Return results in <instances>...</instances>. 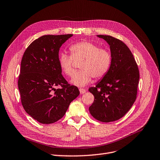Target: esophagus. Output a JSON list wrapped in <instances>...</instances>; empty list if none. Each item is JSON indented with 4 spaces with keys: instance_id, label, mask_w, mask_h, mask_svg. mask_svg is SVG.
Returning a JSON list of instances; mask_svg holds the SVG:
<instances>
[{
    "instance_id": "esophagus-1",
    "label": "esophagus",
    "mask_w": 160,
    "mask_h": 160,
    "mask_svg": "<svg viewBox=\"0 0 160 160\" xmlns=\"http://www.w3.org/2000/svg\"><path fill=\"white\" fill-rule=\"evenodd\" d=\"M79 92H80V93H81V94H83L86 93L87 90H85L84 88H79Z\"/></svg>"
}]
</instances>
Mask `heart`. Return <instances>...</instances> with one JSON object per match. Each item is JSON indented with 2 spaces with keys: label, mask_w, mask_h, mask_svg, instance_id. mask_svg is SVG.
I'll use <instances>...</instances> for the list:
<instances>
[{
  "label": "heart",
  "mask_w": 160,
  "mask_h": 160,
  "mask_svg": "<svg viewBox=\"0 0 160 160\" xmlns=\"http://www.w3.org/2000/svg\"><path fill=\"white\" fill-rule=\"evenodd\" d=\"M69 50L70 57L65 52L60 53L58 65L64 74L72 76L75 71L73 60H82L79 66L81 70L76 72L71 79L73 85L84 87L90 82L92 77L101 79L109 72L112 57L108 50L100 49L96 44L88 41L72 44Z\"/></svg>",
  "instance_id": "1"
}]
</instances>
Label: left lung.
<instances>
[{
	"label": "left lung",
	"instance_id": "left-lung-1",
	"mask_svg": "<svg viewBox=\"0 0 160 160\" xmlns=\"http://www.w3.org/2000/svg\"><path fill=\"white\" fill-rule=\"evenodd\" d=\"M110 46L112 57L109 72L88 90L94 96L89 111L94 118L109 122L124 117L136 100L139 72L131 51L120 40L97 35Z\"/></svg>",
	"mask_w": 160,
	"mask_h": 160
}]
</instances>
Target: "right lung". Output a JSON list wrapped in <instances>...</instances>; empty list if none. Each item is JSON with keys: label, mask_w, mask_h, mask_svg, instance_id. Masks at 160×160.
<instances>
[{"label": "right lung", "mask_w": 160, "mask_h": 160, "mask_svg": "<svg viewBox=\"0 0 160 160\" xmlns=\"http://www.w3.org/2000/svg\"><path fill=\"white\" fill-rule=\"evenodd\" d=\"M72 36H42L30 44L22 56L18 80L21 103L40 123L52 124L62 118L79 95L78 87L68 84L58 65L60 48ZM57 86L61 87L56 89Z\"/></svg>", "instance_id": "add662e5"}]
</instances>
